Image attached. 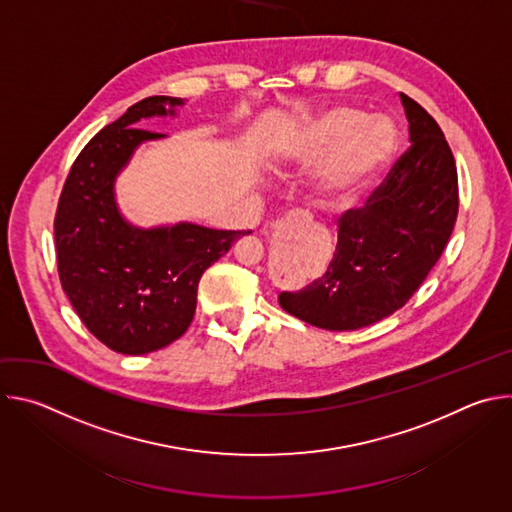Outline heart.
<instances>
[{
    "label": "heart",
    "mask_w": 512,
    "mask_h": 512,
    "mask_svg": "<svg viewBox=\"0 0 512 512\" xmlns=\"http://www.w3.org/2000/svg\"><path fill=\"white\" fill-rule=\"evenodd\" d=\"M397 150V129L383 117H367L350 105L330 107L298 131L275 154L271 172L289 176L325 160L312 182V200L320 208H332L358 196Z\"/></svg>",
    "instance_id": "heart-1"
}]
</instances>
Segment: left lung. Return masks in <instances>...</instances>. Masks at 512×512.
Here are the masks:
<instances>
[{
	"label": "left lung",
	"mask_w": 512,
	"mask_h": 512,
	"mask_svg": "<svg viewBox=\"0 0 512 512\" xmlns=\"http://www.w3.org/2000/svg\"><path fill=\"white\" fill-rule=\"evenodd\" d=\"M411 148L362 208L338 221L334 257L322 277L281 291L279 306L316 328L358 330L399 308L442 257L458 216V172L435 119L399 95Z\"/></svg>",
	"instance_id": "8db88e82"
}]
</instances>
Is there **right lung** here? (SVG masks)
<instances>
[{
	"instance_id": "right-lung-1",
	"label": "right lung",
	"mask_w": 512,
	"mask_h": 512,
	"mask_svg": "<svg viewBox=\"0 0 512 512\" xmlns=\"http://www.w3.org/2000/svg\"><path fill=\"white\" fill-rule=\"evenodd\" d=\"M184 101L148 97L103 127L79 154L54 218L58 275L83 324L121 354H148L178 340L196 312L202 273L241 231L194 223L143 229L119 210L115 180L145 141L164 133L139 129L143 119L176 115Z\"/></svg>"
}]
</instances>
